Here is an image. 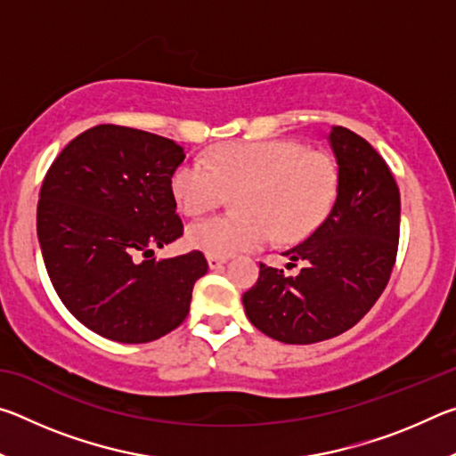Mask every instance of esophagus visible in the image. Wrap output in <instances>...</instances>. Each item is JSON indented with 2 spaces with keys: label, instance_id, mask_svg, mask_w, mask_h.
I'll return each mask as SVG.
<instances>
[{
  "label": "esophagus",
  "instance_id": "1",
  "mask_svg": "<svg viewBox=\"0 0 456 456\" xmlns=\"http://www.w3.org/2000/svg\"><path fill=\"white\" fill-rule=\"evenodd\" d=\"M207 264H209V267H211V269H219L223 264H227V257L207 256Z\"/></svg>",
  "mask_w": 456,
  "mask_h": 456
}]
</instances>
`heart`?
Segmentation results:
<instances>
[{"label":"heart","instance_id":"1","mask_svg":"<svg viewBox=\"0 0 456 456\" xmlns=\"http://www.w3.org/2000/svg\"><path fill=\"white\" fill-rule=\"evenodd\" d=\"M338 173L326 154L293 141L219 146L213 165L189 159L171 179L173 197L187 215H203L236 192L237 215L195 221L187 243L207 256L229 257L264 247L277 233L299 239L326 217L336 197Z\"/></svg>","mask_w":456,"mask_h":456}]
</instances>
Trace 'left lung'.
Here are the masks:
<instances>
[{
	"label": "left lung",
	"instance_id": "obj_1",
	"mask_svg": "<svg viewBox=\"0 0 456 456\" xmlns=\"http://www.w3.org/2000/svg\"><path fill=\"white\" fill-rule=\"evenodd\" d=\"M328 142L338 165L336 200L328 217L302 243L283 251L285 267L259 264V280L243 293L249 322L283 344H315L339 336L364 318L395 267L400 192L372 144L344 126Z\"/></svg>",
	"mask_w": 456,
	"mask_h": 456
}]
</instances>
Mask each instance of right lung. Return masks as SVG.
<instances>
[{"label": "right lung", "mask_w": 456, "mask_h": 456, "mask_svg": "<svg viewBox=\"0 0 456 456\" xmlns=\"http://www.w3.org/2000/svg\"><path fill=\"white\" fill-rule=\"evenodd\" d=\"M183 146L144 130L100 125L53 160L37 203V239L61 304L102 338L146 344L179 328L192 285L207 273L200 251L157 261L176 241L171 179Z\"/></svg>", "instance_id": "obj_1"}]
</instances>
